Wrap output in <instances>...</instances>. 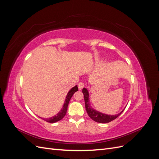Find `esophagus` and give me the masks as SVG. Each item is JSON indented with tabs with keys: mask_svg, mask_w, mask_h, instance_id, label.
<instances>
[{
	"mask_svg": "<svg viewBox=\"0 0 159 159\" xmlns=\"http://www.w3.org/2000/svg\"><path fill=\"white\" fill-rule=\"evenodd\" d=\"M84 87V84L82 81H80V82L78 84V88L80 90H81Z\"/></svg>",
	"mask_w": 159,
	"mask_h": 159,
	"instance_id": "34e87169",
	"label": "esophagus"
}]
</instances>
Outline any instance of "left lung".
I'll return each instance as SVG.
<instances>
[{"label":"left lung","instance_id":"1","mask_svg":"<svg viewBox=\"0 0 159 159\" xmlns=\"http://www.w3.org/2000/svg\"><path fill=\"white\" fill-rule=\"evenodd\" d=\"M82 93L84 95V100H85V109L87 111L89 117L93 119L94 121L100 123H106L112 121L113 120L115 119L117 117H118L120 115H121L124 109L121 112L115 115H110L101 113L99 111H98L93 108H91L89 104V92L88 90L86 88H83Z\"/></svg>","mask_w":159,"mask_h":159}]
</instances>
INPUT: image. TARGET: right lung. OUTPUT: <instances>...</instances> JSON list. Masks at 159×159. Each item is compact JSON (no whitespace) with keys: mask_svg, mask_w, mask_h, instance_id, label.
I'll list each match as a JSON object with an SVG mask.
<instances>
[{"mask_svg":"<svg viewBox=\"0 0 159 159\" xmlns=\"http://www.w3.org/2000/svg\"><path fill=\"white\" fill-rule=\"evenodd\" d=\"M78 90V85H75L74 86V88H72L70 91L66 95V100H65V102L64 104L63 105V107L61 108V109L60 111V112L56 114L54 116H53L49 119H43L44 120V121L48 122V123H56L57 121H60L61 119H63L64 117V116L66 114L67 112V109H68V104L69 102L70 101V99L71 98L72 95H74V93L75 92H76Z\"/></svg>","mask_w":159,"mask_h":159,"instance_id":"obj_1","label":"right lung"}]
</instances>
